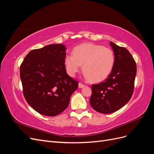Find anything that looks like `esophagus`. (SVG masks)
I'll use <instances>...</instances> for the list:
<instances>
[{
	"label": "esophagus",
	"mask_w": 154,
	"mask_h": 154,
	"mask_svg": "<svg viewBox=\"0 0 154 154\" xmlns=\"http://www.w3.org/2000/svg\"><path fill=\"white\" fill-rule=\"evenodd\" d=\"M85 86V85L82 84V83H79V84H78V87H79V88H83Z\"/></svg>",
	"instance_id": "1"
}]
</instances>
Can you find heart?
I'll return each instance as SVG.
<instances>
[{"label": "heart", "instance_id": "1", "mask_svg": "<svg viewBox=\"0 0 154 154\" xmlns=\"http://www.w3.org/2000/svg\"><path fill=\"white\" fill-rule=\"evenodd\" d=\"M64 62L70 76L75 75L83 65L85 78L94 82H100L108 78L112 71L115 56L110 48L84 43L73 49L72 55L67 54Z\"/></svg>", "mask_w": 154, "mask_h": 154}]
</instances>
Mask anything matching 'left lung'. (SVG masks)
<instances>
[{"instance_id":"left-lung-1","label":"left lung","mask_w":154,"mask_h":154,"mask_svg":"<svg viewBox=\"0 0 154 154\" xmlns=\"http://www.w3.org/2000/svg\"><path fill=\"white\" fill-rule=\"evenodd\" d=\"M110 45L115 56L113 70L103 82L92 86L90 98L93 109L102 114L114 112L128 103L133 94L137 72L129 51L112 42Z\"/></svg>"}]
</instances>
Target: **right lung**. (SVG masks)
Instances as JSON below:
<instances>
[{
	"mask_svg": "<svg viewBox=\"0 0 154 154\" xmlns=\"http://www.w3.org/2000/svg\"><path fill=\"white\" fill-rule=\"evenodd\" d=\"M66 47L50 44L32 50L20 68L26 101L42 115L55 116L67 109L78 82L69 76L65 66Z\"/></svg>",
	"mask_w": 154,
	"mask_h": 154,
	"instance_id": "right-lung-1",
	"label": "right lung"
}]
</instances>
